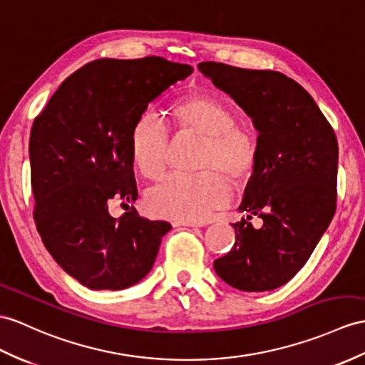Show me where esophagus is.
Returning <instances> with one entry per match:
<instances>
[{"label":"esophagus","mask_w":365,"mask_h":365,"mask_svg":"<svg viewBox=\"0 0 365 365\" xmlns=\"http://www.w3.org/2000/svg\"><path fill=\"white\" fill-rule=\"evenodd\" d=\"M173 226H185V227H198L200 223L197 221H173Z\"/></svg>","instance_id":"34e87169"}]
</instances>
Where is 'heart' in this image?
<instances>
[{
	"label": "heart",
	"instance_id": "1",
	"mask_svg": "<svg viewBox=\"0 0 365 365\" xmlns=\"http://www.w3.org/2000/svg\"><path fill=\"white\" fill-rule=\"evenodd\" d=\"M175 119L181 128L206 136L201 172H170L147 193V207L156 217L181 221L204 220L213 209L230 200L226 172L242 181L254 172L259 158V142L250 130L237 125V114L223 102L210 97H192L175 106ZM170 127L164 115L148 108L142 111L130 133L131 159L147 178L163 173L167 164Z\"/></svg>",
	"mask_w": 365,
	"mask_h": 365
}]
</instances>
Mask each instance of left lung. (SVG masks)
I'll use <instances>...</instances> for the list:
<instances>
[{
    "label": "left lung",
    "mask_w": 365,
    "mask_h": 365,
    "mask_svg": "<svg viewBox=\"0 0 365 365\" xmlns=\"http://www.w3.org/2000/svg\"><path fill=\"white\" fill-rule=\"evenodd\" d=\"M198 69L251 115L259 158L238 210L259 215L255 230L234 223L235 243L213 262L240 291L285 285L304 268L336 212L337 139L322 111L296 80L277 71L201 61Z\"/></svg>",
    "instance_id": "left-lung-1"
}]
</instances>
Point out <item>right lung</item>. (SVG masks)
<instances>
[{
  "label": "right lung",
  "instance_id": "1",
  "mask_svg": "<svg viewBox=\"0 0 365 365\" xmlns=\"http://www.w3.org/2000/svg\"><path fill=\"white\" fill-rule=\"evenodd\" d=\"M190 65L163 57L101 58L71 74L31 130L34 220L44 246L90 289H125L152 269L167 221L140 217L130 133L150 102ZM111 200L128 212L109 215Z\"/></svg>",
  "mask_w": 365,
  "mask_h": 365
}]
</instances>
